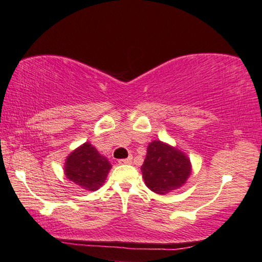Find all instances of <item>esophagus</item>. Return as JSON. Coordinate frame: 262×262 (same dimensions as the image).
<instances>
[{
  "mask_svg": "<svg viewBox=\"0 0 262 262\" xmlns=\"http://www.w3.org/2000/svg\"><path fill=\"white\" fill-rule=\"evenodd\" d=\"M132 160H133V157H128V158H125V159H120L118 160V163L120 164H132Z\"/></svg>",
  "mask_w": 262,
  "mask_h": 262,
  "instance_id": "34e87169",
  "label": "esophagus"
}]
</instances>
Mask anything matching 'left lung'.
Here are the masks:
<instances>
[{
	"instance_id": "8db88e82",
	"label": "left lung",
	"mask_w": 262,
	"mask_h": 262,
	"mask_svg": "<svg viewBox=\"0 0 262 262\" xmlns=\"http://www.w3.org/2000/svg\"><path fill=\"white\" fill-rule=\"evenodd\" d=\"M141 172L149 189L157 194H166L186 183L191 164L179 148L155 140L148 145Z\"/></svg>"
}]
</instances>
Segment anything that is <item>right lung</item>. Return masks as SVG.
Masks as SVG:
<instances>
[{"label":"right lung","mask_w":262,"mask_h":262,"mask_svg":"<svg viewBox=\"0 0 262 262\" xmlns=\"http://www.w3.org/2000/svg\"><path fill=\"white\" fill-rule=\"evenodd\" d=\"M111 164L89 142L74 149L64 164L66 177L82 189L95 191L105 182Z\"/></svg>","instance_id":"obj_1"}]
</instances>
